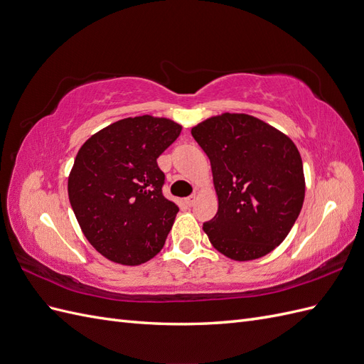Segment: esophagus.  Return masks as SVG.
Wrapping results in <instances>:
<instances>
[{
	"label": "esophagus",
	"mask_w": 364,
	"mask_h": 364,
	"mask_svg": "<svg viewBox=\"0 0 364 364\" xmlns=\"http://www.w3.org/2000/svg\"><path fill=\"white\" fill-rule=\"evenodd\" d=\"M196 200H197V196H196V194H191V196L186 197V199H185V203L188 205V206H193V205L196 203Z\"/></svg>",
	"instance_id": "34e87169"
}]
</instances>
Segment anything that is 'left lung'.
<instances>
[{"label":"left lung","mask_w":364,"mask_h":364,"mask_svg":"<svg viewBox=\"0 0 364 364\" xmlns=\"http://www.w3.org/2000/svg\"><path fill=\"white\" fill-rule=\"evenodd\" d=\"M211 161L218 211L203 223L211 245L230 259L267 255L299 215L305 181L293 141L246 114L213 117L191 129Z\"/></svg>","instance_id":"obj_1"}]
</instances>
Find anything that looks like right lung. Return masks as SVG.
I'll use <instances>...</instances> for the list:
<instances>
[{
    "label": "right lung",
    "instance_id": "obj_1",
    "mask_svg": "<svg viewBox=\"0 0 364 364\" xmlns=\"http://www.w3.org/2000/svg\"><path fill=\"white\" fill-rule=\"evenodd\" d=\"M167 118H124L97 132L77 153L68 196L87 241L124 266L162 249L179 208L162 194L156 159L181 135Z\"/></svg>",
    "mask_w": 364,
    "mask_h": 364
}]
</instances>
